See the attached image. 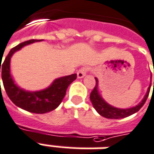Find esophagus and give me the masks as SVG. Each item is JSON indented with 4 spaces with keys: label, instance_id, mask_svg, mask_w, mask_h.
<instances>
[{
    "label": "esophagus",
    "instance_id": "34e87169",
    "mask_svg": "<svg viewBox=\"0 0 154 154\" xmlns=\"http://www.w3.org/2000/svg\"><path fill=\"white\" fill-rule=\"evenodd\" d=\"M88 68H86V67H82V68H81V69L78 70V72H77V77L78 78H82V77H83L87 74L88 72Z\"/></svg>",
    "mask_w": 154,
    "mask_h": 154
}]
</instances>
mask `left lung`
<instances>
[{
  "instance_id": "1",
  "label": "left lung",
  "mask_w": 154,
  "mask_h": 154,
  "mask_svg": "<svg viewBox=\"0 0 154 154\" xmlns=\"http://www.w3.org/2000/svg\"><path fill=\"white\" fill-rule=\"evenodd\" d=\"M152 77V76H151ZM96 79V85L93 90L91 92L90 94V100L92 102L93 107L96 109V111L99 113L101 116H103L106 118H110V119H119V118H123L126 117H128L130 115L133 114L135 112H137L140 110V108L144 105L145 102L147 101L148 94L150 92V88L151 85L149 86L148 89V92L146 93V95L143 97V101L141 102L136 107L128 108V109H120L117 107H112L109 104H107L104 100L101 97L99 93L97 92V79ZM153 89H154V82H153Z\"/></svg>"
}]
</instances>
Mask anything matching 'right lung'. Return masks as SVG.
Wrapping results in <instances>:
<instances>
[{"instance_id":"add662e5","label":"right lung","mask_w":154,"mask_h":154,"mask_svg":"<svg viewBox=\"0 0 154 154\" xmlns=\"http://www.w3.org/2000/svg\"><path fill=\"white\" fill-rule=\"evenodd\" d=\"M42 40H29L21 42L17 47H13L5 58L2 64L0 63V72L2 71V78L6 92L11 102L26 111L33 113H47L54 110L60 105L66 95V89L77 78V74L60 77L53 82V83L47 89L39 92H26L18 88L14 83L10 74V60L15 51L20 50L21 47L35 42ZM2 68H0V66Z\"/></svg>"}]
</instances>
